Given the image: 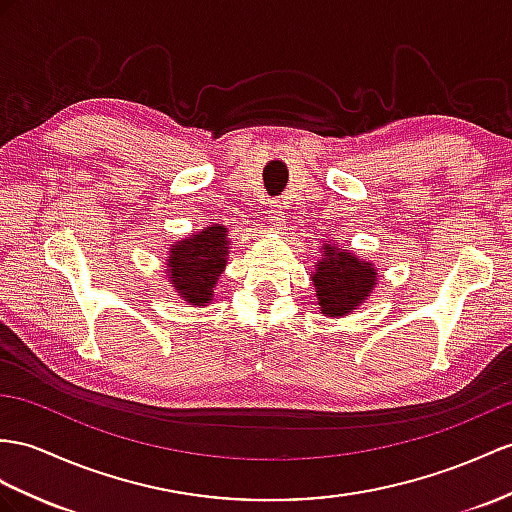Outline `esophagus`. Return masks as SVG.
Listing matches in <instances>:
<instances>
[{"mask_svg": "<svg viewBox=\"0 0 512 512\" xmlns=\"http://www.w3.org/2000/svg\"><path fill=\"white\" fill-rule=\"evenodd\" d=\"M267 219L271 226H282L284 215H282V206L278 202H271L267 208Z\"/></svg>", "mask_w": 512, "mask_h": 512, "instance_id": "1", "label": "esophagus"}]
</instances>
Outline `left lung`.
Wrapping results in <instances>:
<instances>
[{"label": "left lung", "instance_id": "obj_1", "mask_svg": "<svg viewBox=\"0 0 512 512\" xmlns=\"http://www.w3.org/2000/svg\"><path fill=\"white\" fill-rule=\"evenodd\" d=\"M313 278L321 315L345 317L365 302L378 284L376 267L330 241L323 243Z\"/></svg>", "mask_w": 512, "mask_h": 512}]
</instances>
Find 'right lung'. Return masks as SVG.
<instances>
[{"instance_id": "1", "label": "right lung", "mask_w": 512, "mask_h": 512, "mask_svg": "<svg viewBox=\"0 0 512 512\" xmlns=\"http://www.w3.org/2000/svg\"><path fill=\"white\" fill-rule=\"evenodd\" d=\"M228 228L215 223L169 247L167 276L176 293L193 306L210 304L215 284L228 265Z\"/></svg>"}]
</instances>
